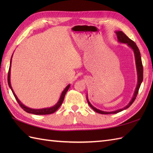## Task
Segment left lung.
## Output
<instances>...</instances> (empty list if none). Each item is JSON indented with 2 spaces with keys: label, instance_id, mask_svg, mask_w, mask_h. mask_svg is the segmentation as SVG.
I'll use <instances>...</instances> for the list:
<instances>
[{
  "label": "left lung",
  "instance_id": "obj_1",
  "mask_svg": "<svg viewBox=\"0 0 153 153\" xmlns=\"http://www.w3.org/2000/svg\"><path fill=\"white\" fill-rule=\"evenodd\" d=\"M115 33H116L117 35V38H118V41L120 43H126L128 45V46L130 47L131 49L134 51V56H135V65H136V69H137V86H136L135 90L134 91V96H133L131 100H130L128 105H127L126 106L123 107L122 108H120L118 110H114V111H111V112H106V111H102V110H100L96 108L95 107H94L90 103L89 101L88 97H87V102H88L89 105L91 107L92 109H93L94 111H95L97 113L99 114H116L122 111L123 110H126L127 108H128L129 106H130L132 103L134 102V100L136 99V97H137L139 89L140 88L141 84L143 82V64H142V61H141V54H140V51H139V48L137 46V45L135 44V42L131 40L127 35L123 33L122 31H115Z\"/></svg>",
  "mask_w": 153,
  "mask_h": 153
}]
</instances>
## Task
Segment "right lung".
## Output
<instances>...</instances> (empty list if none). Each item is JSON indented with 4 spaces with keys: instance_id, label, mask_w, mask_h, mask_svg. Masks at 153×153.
Here are the masks:
<instances>
[{
    "instance_id": "add662e5",
    "label": "right lung",
    "mask_w": 153,
    "mask_h": 153,
    "mask_svg": "<svg viewBox=\"0 0 153 153\" xmlns=\"http://www.w3.org/2000/svg\"><path fill=\"white\" fill-rule=\"evenodd\" d=\"M12 56L13 54L12 55L11 57V60H10V68H9V70H8V85L10 87V88L11 89L13 95H14V97L16 98L17 102H18V104L22 108L24 109V110H25V112H27L28 113L30 114H36V115H45V114H50L54 113V112H56V110L59 108V107L61 106L62 104L63 100L64 99L65 97V95H66V92L68 91V90L69 89L70 84L68 85L66 88L64 89V91L61 93V95L60 97V99L58 100V101L57 102V103L56 105H54L52 107H49V108H41V109H33V108H29V107L25 106L24 104L22 102H21L20 100H19L18 98V97L16 95V94L13 90L12 85H11V83H10V70H11V63H12Z\"/></svg>"
}]
</instances>
